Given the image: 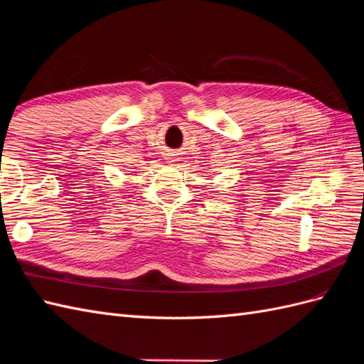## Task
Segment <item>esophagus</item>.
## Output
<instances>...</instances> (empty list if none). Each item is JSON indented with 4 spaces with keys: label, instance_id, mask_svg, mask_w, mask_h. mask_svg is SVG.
I'll return each instance as SVG.
<instances>
[{
    "label": "esophagus",
    "instance_id": "esophagus-1",
    "mask_svg": "<svg viewBox=\"0 0 364 364\" xmlns=\"http://www.w3.org/2000/svg\"><path fill=\"white\" fill-rule=\"evenodd\" d=\"M175 155H176L175 152H169V154H167V156H166V158H167V161H169L171 164L175 161V160H173V156H175Z\"/></svg>",
    "mask_w": 364,
    "mask_h": 364
}]
</instances>
